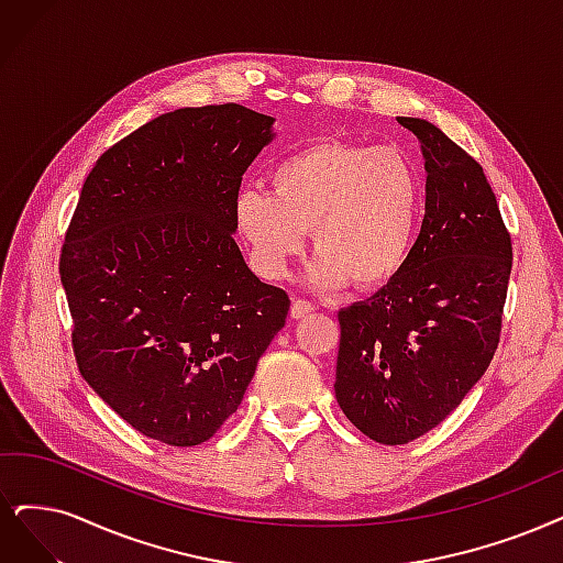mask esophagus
Listing matches in <instances>:
<instances>
[{"label":"esophagus","instance_id":"obj_1","mask_svg":"<svg viewBox=\"0 0 563 563\" xmlns=\"http://www.w3.org/2000/svg\"><path fill=\"white\" fill-rule=\"evenodd\" d=\"M313 310H316L313 303L297 299V301H292V308H289V316H292V320H303V318H308L310 313H313Z\"/></svg>","mask_w":563,"mask_h":563}]
</instances>
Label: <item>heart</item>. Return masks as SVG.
I'll list each match as a JSON object with an SVG mask.
<instances>
[{"instance_id":"1","label":"heart","mask_w":563,"mask_h":563,"mask_svg":"<svg viewBox=\"0 0 563 563\" xmlns=\"http://www.w3.org/2000/svg\"><path fill=\"white\" fill-rule=\"evenodd\" d=\"M271 195L241 190L234 222L266 278H280L313 234L310 285L378 292L410 260L424 213L418 162L397 145L320 141L280 159Z\"/></svg>"}]
</instances>
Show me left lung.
<instances>
[{
  "instance_id": "obj_1",
  "label": "left lung",
  "mask_w": 563,
  "mask_h": 563,
  "mask_svg": "<svg viewBox=\"0 0 563 563\" xmlns=\"http://www.w3.org/2000/svg\"><path fill=\"white\" fill-rule=\"evenodd\" d=\"M420 141L427 203L401 274L339 313L336 401L368 439L404 445L462 404L501 334L512 245L483 166L435 124Z\"/></svg>"
}]
</instances>
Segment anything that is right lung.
I'll return each instance as SVG.
<instances>
[{
    "label": "right lung",
    "instance_id": "1",
    "mask_svg": "<svg viewBox=\"0 0 563 563\" xmlns=\"http://www.w3.org/2000/svg\"><path fill=\"white\" fill-rule=\"evenodd\" d=\"M241 103L178 109L82 183L59 257L80 376L153 441L192 448L236 412L289 297L234 241L241 178L274 141Z\"/></svg>",
    "mask_w": 563,
    "mask_h": 563
}]
</instances>
